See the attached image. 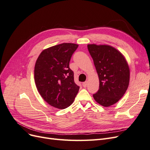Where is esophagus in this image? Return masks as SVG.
I'll list each match as a JSON object with an SVG mask.
<instances>
[{
  "label": "esophagus",
  "instance_id": "34e87169",
  "mask_svg": "<svg viewBox=\"0 0 150 150\" xmlns=\"http://www.w3.org/2000/svg\"><path fill=\"white\" fill-rule=\"evenodd\" d=\"M87 86H88V83L87 82H84L83 83V86L84 88H86V87H87Z\"/></svg>",
  "mask_w": 150,
  "mask_h": 150
}]
</instances>
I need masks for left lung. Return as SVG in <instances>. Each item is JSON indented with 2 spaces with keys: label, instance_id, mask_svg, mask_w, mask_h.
I'll list each match as a JSON object with an SVG mask.
<instances>
[{
  "label": "left lung",
  "instance_id": "1",
  "mask_svg": "<svg viewBox=\"0 0 150 150\" xmlns=\"http://www.w3.org/2000/svg\"><path fill=\"white\" fill-rule=\"evenodd\" d=\"M88 49L96 67L99 89L93 94L98 103L108 107L118 101L128 89L129 69L126 59L108 45L88 44Z\"/></svg>",
  "mask_w": 150,
  "mask_h": 150
}]
</instances>
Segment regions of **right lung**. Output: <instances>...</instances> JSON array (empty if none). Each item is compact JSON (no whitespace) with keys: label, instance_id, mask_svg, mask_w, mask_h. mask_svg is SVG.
Wrapping results in <instances>:
<instances>
[{"label":"right lung","instance_id":"1","mask_svg":"<svg viewBox=\"0 0 150 150\" xmlns=\"http://www.w3.org/2000/svg\"><path fill=\"white\" fill-rule=\"evenodd\" d=\"M78 45L62 43L49 47L40 54L34 67L36 87L50 105L65 109L73 103L79 86L74 83L69 67L72 54Z\"/></svg>","mask_w":150,"mask_h":150}]
</instances>
